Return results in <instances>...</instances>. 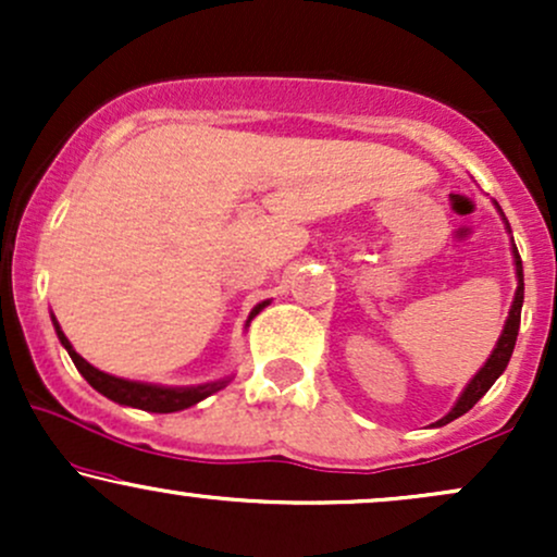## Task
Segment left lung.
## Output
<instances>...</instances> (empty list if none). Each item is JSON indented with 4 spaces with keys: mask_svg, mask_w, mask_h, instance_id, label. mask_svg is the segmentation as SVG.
Wrapping results in <instances>:
<instances>
[{
    "mask_svg": "<svg viewBox=\"0 0 557 557\" xmlns=\"http://www.w3.org/2000/svg\"><path fill=\"white\" fill-rule=\"evenodd\" d=\"M495 209H497V212H500L503 222H505V230H508V235H510V225H508V220H505L503 209L497 207V203H495ZM510 253H513V267H516V296H513V304H510L508 319H505L500 337H497L495 348H492L490 359L484 361V367L479 369V372H476L474 376H471L469 385H466L463 393L458 395L456 406H453L450 411H447L443 419L434 421L432 426H445V424H450L453 419L463 417V413L469 411V408H474V403H476L479 398H482V395L487 393V389H490L492 385H495V380L505 372V367H508L510 356H513L516 337H519V324H521V306H523V267H521L519 248H516V243H513V235H510Z\"/></svg>",
    "mask_w": 557,
    "mask_h": 557,
    "instance_id": "1",
    "label": "left lung"
}]
</instances>
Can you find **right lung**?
I'll return each instance as SVG.
<instances>
[{
  "label": "right lung",
  "instance_id": "add662e5",
  "mask_svg": "<svg viewBox=\"0 0 557 557\" xmlns=\"http://www.w3.org/2000/svg\"><path fill=\"white\" fill-rule=\"evenodd\" d=\"M264 306H270V300H261V304L253 306L251 314L246 319V327L251 324V319L264 309ZM52 324H54L57 337H60L62 348L70 354V359H73L75 369L83 374V380H86L96 393H101L104 398L120 403V406L140 408V411H151V413H175V411H183V408L196 406V403H201L203 398H209V395H214L216 389H222L230 380H233V376H222V380L203 382V385H188V387H170V385H151V382L123 380V376L101 372V369L91 367V363L83 359L81 354H75L73 343L65 337V332H62L54 314H52Z\"/></svg>",
  "mask_w": 557,
  "mask_h": 557
}]
</instances>
